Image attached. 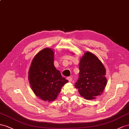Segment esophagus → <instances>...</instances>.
<instances>
[{
    "label": "esophagus",
    "mask_w": 129,
    "mask_h": 129,
    "mask_svg": "<svg viewBox=\"0 0 129 129\" xmlns=\"http://www.w3.org/2000/svg\"><path fill=\"white\" fill-rule=\"evenodd\" d=\"M67 79L70 82H72V78H71V77H67Z\"/></svg>",
    "instance_id": "obj_1"
}]
</instances>
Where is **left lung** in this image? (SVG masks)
I'll return each instance as SVG.
<instances>
[{
	"label": "left lung",
	"mask_w": 129,
	"mask_h": 129,
	"mask_svg": "<svg viewBox=\"0 0 129 129\" xmlns=\"http://www.w3.org/2000/svg\"><path fill=\"white\" fill-rule=\"evenodd\" d=\"M79 78L75 83L81 96L92 100L103 92L107 84L103 64L93 53L84 52L79 63Z\"/></svg>",
	"instance_id": "obj_1"
}]
</instances>
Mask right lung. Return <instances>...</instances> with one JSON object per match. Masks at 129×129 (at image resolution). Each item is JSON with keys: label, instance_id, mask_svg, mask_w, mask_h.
<instances>
[{"label": "right lung", "instance_id": "right-lung-1", "mask_svg": "<svg viewBox=\"0 0 129 129\" xmlns=\"http://www.w3.org/2000/svg\"><path fill=\"white\" fill-rule=\"evenodd\" d=\"M54 52L46 47L37 53L29 68L28 79L36 96L44 101H54L69 81L54 65Z\"/></svg>", "mask_w": 129, "mask_h": 129}]
</instances>
